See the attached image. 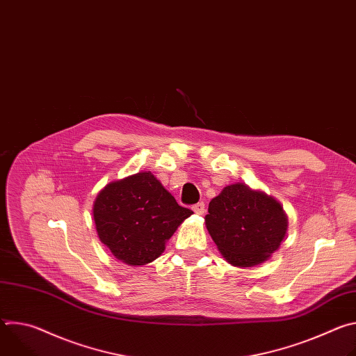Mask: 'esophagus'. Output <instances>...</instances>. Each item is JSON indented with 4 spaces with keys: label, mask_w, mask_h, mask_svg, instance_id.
Here are the masks:
<instances>
[{
    "label": "esophagus",
    "mask_w": 356,
    "mask_h": 356,
    "mask_svg": "<svg viewBox=\"0 0 356 356\" xmlns=\"http://www.w3.org/2000/svg\"><path fill=\"white\" fill-rule=\"evenodd\" d=\"M193 211L195 213V214H198V216H202L204 214V211H206V204L204 202H197V204H194L193 206Z\"/></svg>",
    "instance_id": "1"
}]
</instances>
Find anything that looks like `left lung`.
<instances>
[{
  "mask_svg": "<svg viewBox=\"0 0 356 356\" xmlns=\"http://www.w3.org/2000/svg\"><path fill=\"white\" fill-rule=\"evenodd\" d=\"M204 221L225 259L241 268L269 259L287 229L279 202L241 183L227 186L210 201Z\"/></svg>",
  "mask_w": 356,
  "mask_h": 356,
  "instance_id": "left-lung-1",
  "label": "left lung"
}]
</instances>
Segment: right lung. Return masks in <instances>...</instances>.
Listing matches in <instances>:
<instances>
[{"mask_svg": "<svg viewBox=\"0 0 356 356\" xmlns=\"http://www.w3.org/2000/svg\"><path fill=\"white\" fill-rule=\"evenodd\" d=\"M98 236L128 265L154 262L193 211L177 204L156 177L142 172L107 184L94 202Z\"/></svg>", "mask_w": 356, "mask_h": 356, "instance_id": "obj_1", "label": "right lung"}]
</instances>
